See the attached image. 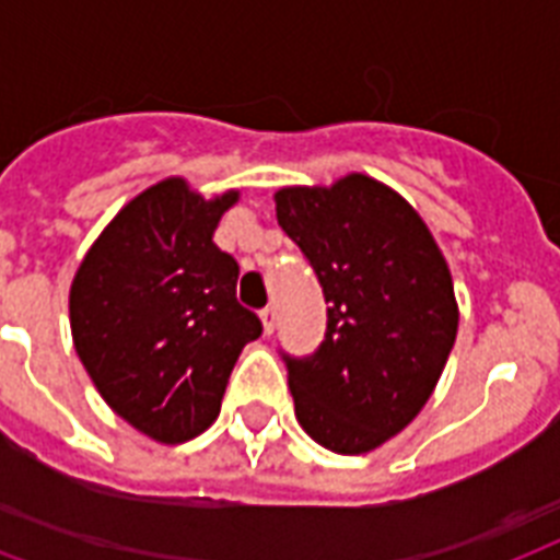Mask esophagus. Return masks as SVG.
Masks as SVG:
<instances>
[{"label": "esophagus", "mask_w": 560, "mask_h": 560, "mask_svg": "<svg viewBox=\"0 0 560 560\" xmlns=\"http://www.w3.org/2000/svg\"><path fill=\"white\" fill-rule=\"evenodd\" d=\"M261 328H264V334L270 337L272 328H276V307H264V311H261Z\"/></svg>", "instance_id": "esophagus-1"}]
</instances>
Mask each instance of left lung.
<instances>
[{
	"instance_id": "1",
	"label": "left lung",
	"mask_w": 560,
	"mask_h": 560,
	"mask_svg": "<svg viewBox=\"0 0 560 560\" xmlns=\"http://www.w3.org/2000/svg\"><path fill=\"white\" fill-rule=\"evenodd\" d=\"M276 218L328 302L316 354L284 358L299 424L342 456L374 451L424 409L451 358V267L421 214L369 174L279 188Z\"/></svg>"
}]
</instances>
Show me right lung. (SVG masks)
Returning a JSON list of instances; mask_svg holds the SVG:
<instances>
[{
  "label": "right lung",
  "instance_id": "right-lung-1",
  "mask_svg": "<svg viewBox=\"0 0 560 560\" xmlns=\"http://www.w3.org/2000/svg\"><path fill=\"white\" fill-rule=\"evenodd\" d=\"M237 197L162 179L109 220L72 279L83 369L116 416L160 444L209 430L241 351L261 337L235 299L237 261L211 241Z\"/></svg>",
  "mask_w": 560,
  "mask_h": 560
}]
</instances>
